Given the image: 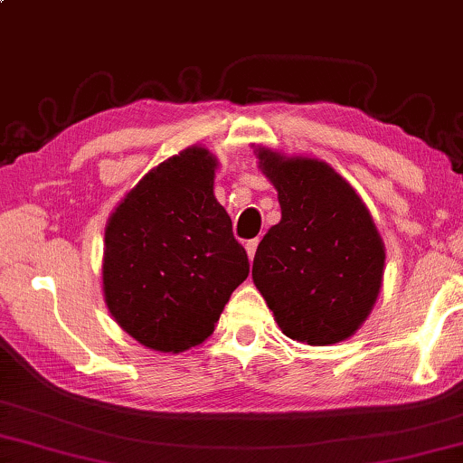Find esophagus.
Returning <instances> with one entry per match:
<instances>
[{
	"label": "esophagus",
	"instance_id": "esophagus-1",
	"mask_svg": "<svg viewBox=\"0 0 463 463\" xmlns=\"http://www.w3.org/2000/svg\"><path fill=\"white\" fill-rule=\"evenodd\" d=\"M258 243H260V239H251V241H245V251H247V255H250V260H253V255H255V250H258Z\"/></svg>",
	"mask_w": 463,
	"mask_h": 463
}]
</instances>
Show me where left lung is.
<instances>
[{"label": "left lung", "instance_id": "obj_1", "mask_svg": "<svg viewBox=\"0 0 463 463\" xmlns=\"http://www.w3.org/2000/svg\"><path fill=\"white\" fill-rule=\"evenodd\" d=\"M253 154L280 203V222L255 251V287L288 339L318 347L349 339L383 288L386 253L370 210L318 157L261 145Z\"/></svg>", "mask_w": 463, "mask_h": 463}]
</instances>
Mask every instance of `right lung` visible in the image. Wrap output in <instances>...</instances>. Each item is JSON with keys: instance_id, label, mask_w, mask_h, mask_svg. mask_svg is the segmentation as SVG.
Returning <instances> with one entry per match:
<instances>
[{"instance_id": "1", "label": "right lung", "mask_w": 463, "mask_h": 463, "mask_svg": "<svg viewBox=\"0 0 463 463\" xmlns=\"http://www.w3.org/2000/svg\"><path fill=\"white\" fill-rule=\"evenodd\" d=\"M218 160L191 145L151 168L106 224L103 299L124 333L160 354L202 345L250 260L213 195Z\"/></svg>"}]
</instances>
